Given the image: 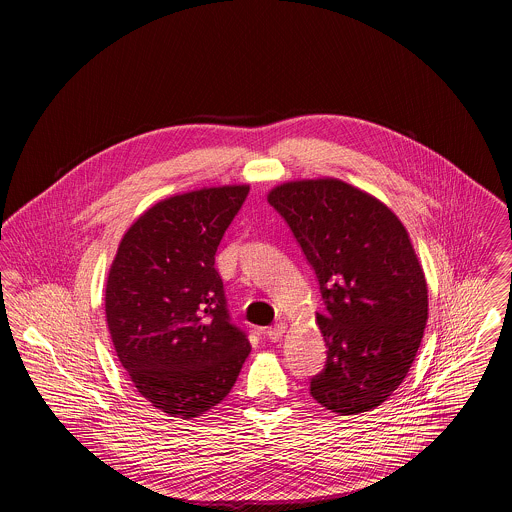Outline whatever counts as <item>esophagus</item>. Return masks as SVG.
Wrapping results in <instances>:
<instances>
[{"label": "esophagus", "instance_id": "obj_1", "mask_svg": "<svg viewBox=\"0 0 512 512\" xmlns=\"http://www.w3.org/2000/svg\"><path fill=\"white\" fill-rule=\"evenodd\" d=\"M284 334H286V324L284 322H278L267 330L268 340L270 341H280L284 338Z\"/></svg>", "mask_w": 512, "mask_h": 512}]
</instances>
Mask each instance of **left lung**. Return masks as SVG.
Segmentation results:
<instances>
[{"label": "left lung", "mask_w": 512, "mask_h": 512, "mask_svg": "<svg viewBox=\"0 0 512 512\" xmlns=\"http://www.w3.org/2000/svg\"><path fill=\"white\" fill-rule=\"evenodd\" d=\"M268 203L317 274L326 365L311 395L338 414L382 405L405 380L428 320V288L401 220L336 178L286 182Z\"/></svg>", "instance_id": "1"}]
</instances>
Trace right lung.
<instances>
[{
  "instance_id": "1",
  "label": "right lung",
  "mask_w": 512,
  "mask_h": 512,
  "mask_svg": "<svg viewBox=\"0 0 512 512\" xmlns=\"http://www.w3.org/2000/svg\"><path fill=\"white\" fill-rule=\"evenodd\" d=\"M249 186L203 188L149 207L122 236L105 317L134 388L161 413L194 418L230 393L251 351L232 324L215 255Z\"/></svg>"
}]
</instances>
